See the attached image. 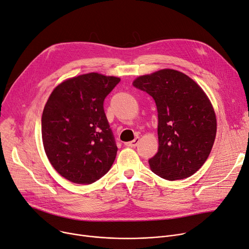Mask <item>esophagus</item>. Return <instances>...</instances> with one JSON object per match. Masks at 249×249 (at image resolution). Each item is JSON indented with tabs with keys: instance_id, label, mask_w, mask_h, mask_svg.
Listing matches in <instances>:
<instances>
[{
	"instance_id": "obj_1",
	"label": "esophagus",
	"mask_w": 249,
	"mask_h": 249,
	"mask_svg": "<svg viewBox=\"0 0 249 249\" xmlns=\"http://www.w3.org/2000/svg\"><path fill=\"white\" fill-rule=\"evenodd\" d=\"M139 143V137H136L134 140H132L130 142H126L125 143V146L127 147H136Z\"/></svg>"
}]
</instances>
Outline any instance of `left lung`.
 I'll list each match as a JSON object with an SVG mask.
<instances>
[{
    "label": "left lung",
    "instance_id": "8db88e82",
    "mask_svg": "<svg viewBox=\"0 0 249 249\" xmlns=\"http://www.w3.org/2000/svg\"><path fill=\"white\" fill-rule=\"evenodd\" d=\"M133 86L150 95L158 112V152L151 170L170 181L193 175L208 158L216 136L209 99L187 75L164 69L138 77Z\"/></svg>",
    "mask_w": 249,
    "mask_h": 249
}]
</instances>
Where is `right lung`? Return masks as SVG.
Returning a JSON list of instances; mask_svg holds the SVG:
<instances>
[{
	"instance_id": "right-lung-1",
	"label": "right lung",
	"mask_w": 249,
	"mask_h": 249,
	"mask_svg": "<svg viewBox=\"0 0 249 249\" xmlns=\"http://www.w3.org/2000/svg\"><path fill=\"white\" fill-rule=\"evenodd\" d=\"M120 82L89 73L68 79L50 95L42 115L47 157L64 178L91 184L111 168L117 154L104 100Z\"/></svg>"
}]
</instances>
